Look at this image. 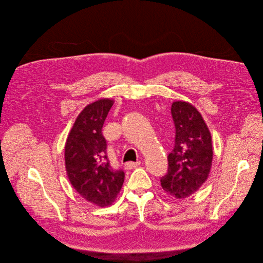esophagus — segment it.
Returning a JSON list of instances; mask_svg holds the SVG:
<instances>
[{"label": "esophagus", "mask_w": 263, "mask_h": 263, "mask_svg": "<svg viewBox=\"0 0 263 263\" xmlns=\"http://www.w3.org/2000/svg\"><path fill=\"white\" fill-rule=\"evenodd\" d=\"M139 165H140V162H137V163H135V162H128V163H126V164L124 165V168H125L126 170H132V169H135V168L139 167Z\"/></svg>", "instance_id": "obj_1"}]
</instances>
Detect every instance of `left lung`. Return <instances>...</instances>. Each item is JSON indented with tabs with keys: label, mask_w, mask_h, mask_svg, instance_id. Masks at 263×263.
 Returning a JSON list of instances; mask_svg holds the SVG:
<instances>
[{
	"label": "left lung",
	"mask_w": 263,
	"mask_h": 263,
	"mask_svg": "<svg viewBox=\"0 0 263 263\" xmlns=\"http://www.w3.org/2000/svg\"><path fill=\"white\" fill-rule=\"evenodd\" d=\"M171 114L175 143L168 155V171L161 178L163 190L183 199L206 181L213 162L212 136L201 114L191 103L174 101Z\"/></svg>",
	"instance_id": "1"
}]
</instances>
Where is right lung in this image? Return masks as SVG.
<instances>
[{
  "label": "right lung",
  "mask_w": 263,
  "mask_h": 263,
  "mask_svg": "<svg viewBox=\"0 0 263 263\" xmlns=\"http://www.w3.org/2000/svg\"><path fill=\"white\" fill-rule=\"evenodd\" d=\"M114 101L99 99L78 116L65 144V167L76 191L100 207L111 205L120 192L124 172L111 166L102 126Z\"/></svg>",
  "instance_id": "right-lung-1"
}]
</instances>
